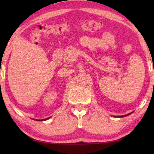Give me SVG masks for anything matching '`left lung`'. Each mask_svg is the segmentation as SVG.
I'll return each instance as SVG.
<instances>
[{
	"label": "left lung",
	"instance_id": "1",
	"mask_svg": "<svg viewBox=\"0 0 154 154\" xmlns=\"http://www.w3.org/2000/svg\"><path fill=\"white\" fill-rule=\"evenodd\" d=\"M130 113H128V114H127V115H125V116H120L119 117H124V116H128V115H130Z\"/></svg>",
	"mask_w": 154,
	"mask_h": 154
}]
</instances>
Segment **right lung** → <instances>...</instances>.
I'll list each match as a JSON object with an SVG mask.
<instances>
[{
    "mask_svg": "<svg viewBox=\"0 0 154 154\" xmlns=\"http://www.w3.org/2000/svg\"><path fill=\"white\" fill-rule=\"evenodd\" d=\"M49 119V118H48V119H42V120H39V121H45V120H48ZM37 121H38V120H37Z\"/></svg>",
    "mask_w": 154,
    "mask_h": 154,
    "instance_id": "add662e5",
    "label": "right lung"
}]
</instances>
